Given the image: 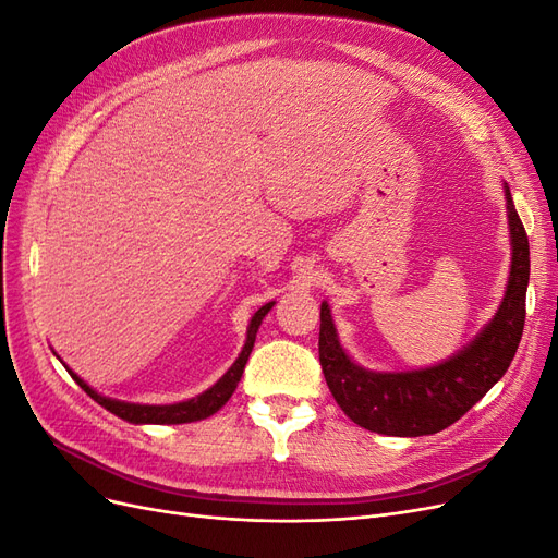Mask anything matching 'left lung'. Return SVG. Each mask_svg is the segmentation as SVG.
Returning <instances> with one entry per match:
<instances>
[{
    "label": "left lung",
    "instance_id": "1",
    "mask_svg": "<svg viewBox=\"0 0 558 558\" xmlns=\"http://www.w3.org/2000/svg\"><path fill=\"white\" fill-rule=\"evenodd\" d=\"M512 264L504 303L478 338L435 367L373 373L344 354L328 305L319 313V363L336 402L356 425L390 437L435 435L460 421L497 384L518 352L526 319L529 236L506 185Z\"/></svg>",
    "mask_w": 558,
    "mask_h": 558
}]
</instances>
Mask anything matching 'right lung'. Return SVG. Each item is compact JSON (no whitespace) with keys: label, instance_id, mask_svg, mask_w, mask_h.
Returning <instances> with one entry per match:
<instances>
[{"label":"right lung","instance_id":"obj_1","mask_svg":"<svg viewBox=\"0 0 558 558\" xmlns=\"http://www.w3.org/2000/svg\"><path fill=\"white\" fill-rule=\"evenodd\" d=\"M274 301L262 305L259 311L255 313V317L251 319V326H247V338L245 344L241 349L239 359L234 361V365L227 369V373L209 388L204 390L202 396L193 398V400H185V402H177V404H131V402H119V400H110V398H102L98 396L94 388H89L85 381H82L75 373H71V377L80 384V388L85 390V393L96 400L100 407H106L108 411H112L114 416L129 421V423H154V425H179V423H193V421H202V418H209L214 416L216 411L232 398L236 384L241 381L243 375V367L247 363V356L253 352V344H255V336H257V328L264 319V315L271 311Z\"/></svg>","mask_w":558,"mask_h":558}]
</instances>
